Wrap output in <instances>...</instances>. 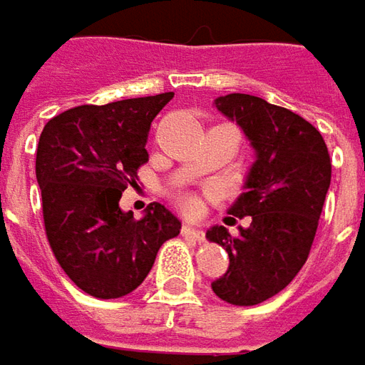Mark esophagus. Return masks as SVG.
<instances>
[{
    "instance_id": "esophagus-1",
    "label": "esophagus",
    "mask_w": 365,
    "mask_h": 365,
    "mask_svg": "<svg viewBox=\"0 0 365 365\" xmlns=\"http://www.w3.org/2000/svg\"><path fill=\"white\" fill-rule=\"evenodd\" d=\"M182 234L185 238H190V240H195V242H202V240H204L202 228H195V226H183Z\"/></svg>"
}]
</instances>
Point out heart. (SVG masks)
Here are the masks:
<instances>
[{
	"label": "heart",
	"mask_w": 365,
	"mask_h": 365,
	"mask_svg": "<svg viewBox=\"0 0 365 365\" xmlns=\"http://www.w3.org/2000/svg\"><path fill=\"white\" fill-rule=\"evenodd\" d=\"M182 206L185 212H195L200 207V202H197V197H194V195H185L182 200Z\"/></svg>",
	"instance_id": "1"
}]
</instances>
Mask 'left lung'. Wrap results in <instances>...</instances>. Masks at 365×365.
<instances>
[{"label":"left lung","mask_w":365,"mask_h":365,"mask_svg":"<svg viewBox=\"0 0 365 365\" xmlns=\"http://www.w3.org/2000/svg\"><path fill=\"white\" fill-rule=\"evenodd\" d=\"M214 105L242 129L255 163L245 192L228 207L250 224L238 226L236 236L224 226L206 232L230 258L212 291L232 305H258L303 269L331 183V161L321 133L289 108L240 93L218 96Z\"/></svg>","instance_id":"1"}]
</instances>
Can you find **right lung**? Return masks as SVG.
<instances>
[{
  "label": "right lung",
  "instance_id": "obj_1",
  "mask_svg": "<svg viewBox=\"0 0 365 365\" xmlns=\"http://www.w3.org/2000/svg\"><path fill=\"white\" fill-rule=\"evenodd\" d=\"M173 98L163 93L82 105L46 123L36 153L48 242L70 281L96 299L129 295L182 222L158 202L143 218L123 212L120 194L149 159L151 123Z\"/></svg>",
  "mask_w": 365,
  "mask_h": 365
}]
</instances>
